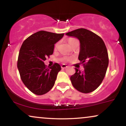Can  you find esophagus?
I'll list each match as a JSON object with an SVG mask.
<instances>
[{
  "mask_svg": "<svg viewBox=\"0 0 126 126\" xmlns=\"http://www.w3.org/2000/svg\"><path fill=\"white\" fill-rule=\"evenodd\" d=\"M68 66H67L66 64H63L61 65V67L62 69H66V68H67Z\"/></svg>",
  "mask_w": 126,
  "mask_h": 126,
  "instance_id": "34e87169",
  "label": "esophagus"
}]
</instances>
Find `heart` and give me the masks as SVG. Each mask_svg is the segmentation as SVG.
Segmentation results:
<instances>
[{"label": "heart", "instance_id": "b5f03b06", "mask_svg": "<svg viewBox=\"0 0 126 126\" xmlns=\"http://www.w3.org/2000/svg\"><path fill=\"white\" fill-rule=\"evenodd\" d=\"M76 40H76V39H75V38H70L69 39V40H68V42H69V44H71V43H72V42H73V41H76ZM57 44H56V47H57Z\"/></svg>", "mask_w": 126, "mask_h": 126}]
</instances>
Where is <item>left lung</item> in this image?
<instances>
[{
  "label": "left lung",
  "mask_w": 126,
  "mask_h": 126,
  "mask_svg": "<svg viewBox=\"0 0 126 126\" xmlns=\"http://www.w3.org/2000/svg\"><path fill=\"white\" fill-rule=\"evenodd\" d=\"M80 41L79 60L84 70L76 72L70 77L72 84L76 90L84 94L93 92L102 83L108 66V55L102 39L93 32L79 28L66 33Z\"/></svg>",
  "instance_id": "left-lung-1"
}]
</instances>
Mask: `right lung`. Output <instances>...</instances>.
<instances>
[{"instance_id": "obj_1", "label": "right lung", "mask_w": 126, "mask_h": 126, "mask_svg": "<svg viewBox=\"0 0 126 126\" xmlns=\"http://www.w3.org/2000/svg\"><path fill=\"white\" fill-rule=\"evenodd\" d=\"M64 34L40 31L23 42L19 53L17 67L26 87L37 95L47 93L54 86L61 67L55 63L47 68L44 62L53 54L54 44Z\"/></svg>"}]
</instances>
